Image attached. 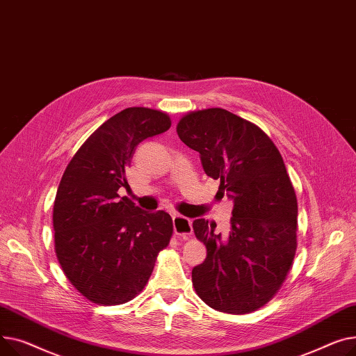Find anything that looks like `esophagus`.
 <instances>
[{
	"instance_id": "esophagus-1",
	"label": "esophagus",
	"mask_w": 356,
	"mask_h": 356,
	"mask_svg": "<svg viewBox=\"0 0 356 356\" xmlns=\"http://www.w3.org/2000/svg\"><path fill=\"white\" fill-rule=\"evenodd\" d=\"M172 224H174V232L182 238H186L193 233V221L179 214L172 216Z\"/></svg>"
}]
</instances>
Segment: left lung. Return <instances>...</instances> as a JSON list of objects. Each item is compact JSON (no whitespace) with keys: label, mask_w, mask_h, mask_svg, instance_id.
Instances as JSON below:
<instances>
[{"label":"left lung","mask_w":356,"mask_h":356,"mask_svg":"<svg viewBox=\"0 0 356 356\" xmlns=\"http://www.w3.org/2000/svg\"><path fill=\"white\" fill-rule=\"evenodd\" d=\"M177 132L234 205L227 237L216 222H193L207 247L194 289L217 310L253 312L276 295L296 253L298 200L283 158L256 124L220 108L185 115Z\"/></svg>","instance_id":"left-lung-1"}]
</instances>
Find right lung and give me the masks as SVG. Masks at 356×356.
I'll list each match as a JSON object with an SVG mask.
<instances>
[{"label": "right lung", "instance_id": "obj_1", "mask_svg": "<svg viewBox=\"0 0 356 356\" xmlns=\"http://www.w3.org/2000/svg\"><path fill=\"white\" fill-rule=\"evenodd\" d=\"M170 127L162 112L124 109L89 136L61 177L53 208L56 254L70 283L93 303L132 300L170 244L168 213H148L119 195L131 188L124 174L136 146Z\"/></svg>", "mask_w": 356, "mask_h": 356}]
</instances>
